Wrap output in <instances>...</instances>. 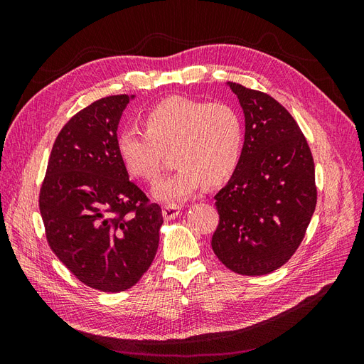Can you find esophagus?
I'll return each instance as SVG.
<instances>
[{"instance_id":"esophagus-1","label":"esophagus","mask_w":364,"mask_h":364,"mask_svg":"<svg viewBox=\"0 0 364 364\" xmlns=\"http://www.w3.org/2000/svg\"><path fill=\"white\" fill-rule=\"evenodd\" d=\"M181 209H182L181 205H173V203L171 205H165L162 208V215L168 222V220H173V218H176V217L181 214Z\"/></svg>"}]
</instances>
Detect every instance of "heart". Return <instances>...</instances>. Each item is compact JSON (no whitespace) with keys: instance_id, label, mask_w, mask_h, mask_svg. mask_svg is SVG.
I'll return each instance as SVG.
<instances>
[{"instance_id":"1","label":"heart","mask_w":364,"mask_h":364,"mask_svg":"<svg viewBox=\"0 0 364 364\" xmlns=\"http://www.w3.org/2000/svg\"><path fill=\"white\" fill-rule=\"evenodd\" d=\"M146 132L126 129L117 138L121 162L130 174L153 182L171 150L176 170L153 186L162 202H179L205 182H225L237 170L245 142L243 119L226 103L168 98L144 117Z\"/></svg>"}]
</instances>
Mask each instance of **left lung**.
<instances>
[{"mask_svg": "<svg viewBox=\"0 0 364 364\" xmlns=\"http://www.w3.org/2000/svg\"><path fill=\"white\" fill-rule=\"evenodd\" d=\"M245 114L237 170L215 194L211 246L228 269L259 277L287 262L305 237L317 190L311 150L290 112L269 94L228 82Z\"/></svg>", "mask_w": 364, "mask_h": 364, "instance_id": "8db88e82", "label": "left lung"}]
</instances>
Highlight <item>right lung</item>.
Returning <instances> with one entry per match:
<instances>
[{
	"label": "right lung",
	"mask_w": 364,
	"mask_h": 364,
	"mask_svg": "<svg viewBox=\"0 0 364 364\" xmlns=\"http://www.w3.org/2000/svg\"><path fill=\"white\" fill-rule=\"evenodd\" d=\"M132 98L105 97L62 127L39 194L51 250L77 279L107 293L130 289L149 270L164 223L118 155V123Z\"/></svg>",
	"instance_id": "right-lung-1"
}]
</instances>
